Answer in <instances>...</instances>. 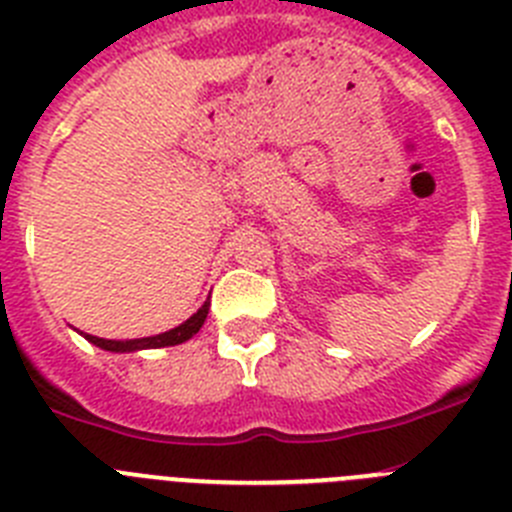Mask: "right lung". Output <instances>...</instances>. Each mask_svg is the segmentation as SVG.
I'll return each instance as SVG.
<instances>
[{
	"mask_svg": "<svg viewBox=\"0 0 512 512\" xmlns=\"http://www.w3.org/2000/svg\"><path fill=\"white\" fill-rule=\"evenodd\" d=\"M207 310H210V300H207L200 310L194 312L187 323H182L179 328H174V330H166V333H161V336H153V338H135V341H107V338L87 336V333H84V338H87V341H92L94 346L104 348V351H120V354L122 351H138V348L176 346V343L189 341V338H192L194 333L202 328V323H205V318H207Z\"/></svg>",
	"mask_w": 512,
	"mask_h": 512,
	"instance_id": "add662e5",
	"label": "right lung"
}]
</instances>
